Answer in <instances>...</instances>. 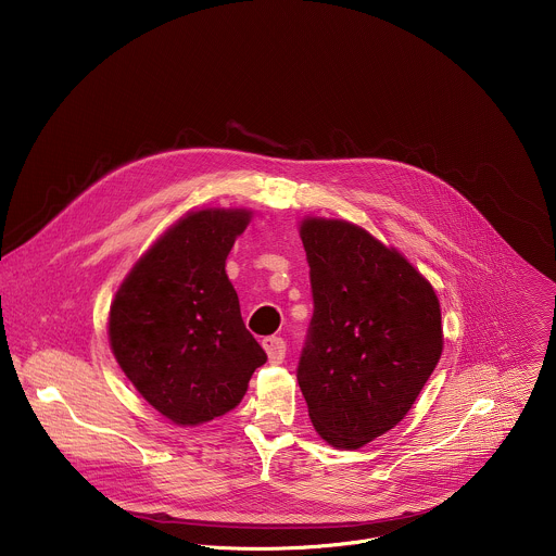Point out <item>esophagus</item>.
<instances>
[{
  "mask_svg": "<svg viewBox=\"0 0 556 556\" xmlns=\"http://www.w3.org/2000/svg\"><path fill=\"white\" fill-rule=\"evenodd\" d=\"M263 349H265V353H267V357H269L271 364H282V362H285L287 344H285L282 338H278V336H267V338L263 340Z\"/></svg>",
  "mask_w": 556,
  "mask_h": 556,
  "instance_id": "34e87169",
  "label": "esophagus"
}]
</instances>
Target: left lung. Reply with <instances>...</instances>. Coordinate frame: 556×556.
Returning a JSON list of instances; mask_svg holds the SVG:
<instances>
[{"mask_svg":"<svg viewBox=\"0 0 556 556\" xmlns=\"http://www.w3.org/2000/svg\"><path fill=\"white\" fill-rule=\"evenodd\" d=\"M315 313L298 364L313 426L357 450L392 430L443 351L432 285L397 252L346 220L306 218Z\"/></svg>","mask_w":556,"mask_h":556,"instance_id":"obj_1","label":"left lung"}]
</instances>
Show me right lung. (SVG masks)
I'll return each mask as SVG.
<instances>
[{
  "label": "right lung",
  "mask_w": 556,
  "mask_h": 556,
  "mask_svg": "<svg viewBox=\"0 0 556 556\" xmlns=\"http://www.w3.org/2000/svg\"><path fill=\"white\" fill-rule=\"evenodd\" d=\"M248 210L186 214L137 261L109 315L113 355L159 413L197 426L236 408L267 362L225 263Z\"/></svg>",
  "instance_id": "right-lung-1"
}]
</instances>
